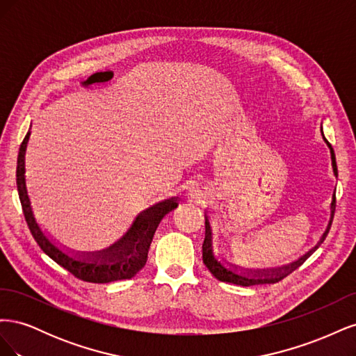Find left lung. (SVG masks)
I'll return each mask as SVG.
<instances>
[{"instance_id":"1","label":"left lung","mask_w":356,"mask_h":356,"mask_svg":"<svg viewBox=\"0 0 356 356\" xmlns=\"http://www.w3.org/2000/svg\"><path fill=\"white\" fill-rule=\"evenodd\" d=\"M321 136L322 141L327 145L328 152H330V159H331V168H332V174L337 178V166H336V156H334V152L331 145L324 136V131H322V123H321ZM334 211H336V195L332 196L331 204H330V221L325 232L322 233L321 239L318 243L309 250L305 255H301L297 261H293L289 264H284L279 267H270V268H250V270H238V267L232 263H227L224 258H220L218 255H215L213 252V233H212V225H211V218L208 212H204V227H207V232H204V241H203V263L209 268V272L218 279L221 282H230L236 285H242V286H251V285H263V284H276L288 276L289 273H293L297 267L303 264L307 258L314 254L321 243L324 242L327 238V234L330 232L332 217H334Z\"/></svg>"}]
</instances>
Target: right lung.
Instances as JSON below:
<instances>
[{"label":"right lung","mask_w":356,"mask_h":356,"mask_svg":"<svg viewBox=\"0 0 356 356\" xmlns=\"http://www.w3.org/2000/svg\"><path fill=\"white\" fill-rule=\"evenodd\" d=\"M31 136V127L20 144L19 156H17V193L20 204H22L25 220L29 225V230L34 236L40 248L44 251L53 261H56L63 268H67L75 277L81 279L86 282L93 284H108L114 281H122V279L134 277L147 263V255L149 245L154 238V233L159 227L161 218L169 213L172 209L178 207V199L170 197L161 200L153 207L139 212L131 227L122 236L120 239L115 241L113 245L101 251L92 252H77L63 250L55 241L50 239L49 236L42 232L41 225L38 224L34 211L31 207V199L26 188L25 179V153L26 145Z\"/></svg>","instance_id":"obj_1"}]
</instances>
